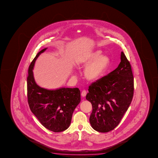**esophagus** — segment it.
Returning a JSON list of instances; mask_svg holds the SVG:
<instances>
[{
	"mask_svg": "<svg viewBox=\"0 0 158 158\" xmlns=\"http://www.w3.org/2000/svg\"><path fill=\"white\" fill-rule=\"evenodd\" d=\"M86 94H87V92L86 90H83L82 91V93H81V96L83 97H85L86 96Z\"/></svg>",
	"mask_w": 158,
	"mask_h": 158,
	"instance_id": "34e87169",
	"label": "esophagus"
}]
</instances>
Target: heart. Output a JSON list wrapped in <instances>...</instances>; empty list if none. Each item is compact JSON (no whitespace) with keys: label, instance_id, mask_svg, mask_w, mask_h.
<instances>
[{"label":"heart","instance_id":"obj_1","mask_svg":"<svg viewBox=\"0 0 158 158\" xmlns=\"http://www.w3.org/2000/svg\"><path fill=\"white\" fill-rule=\"evenodd\" d=\"M101 55V52L99 50L92 51L84 54L78 60V67H86L84 73L87 80L92 82L98 80L108 69L110 58L106 55Z\"/></svg>","mask_w":158,"mask_h":158}]
</instances>
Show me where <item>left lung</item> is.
<instances>
[{"instance_id":"left-lung-1","label":"left lung","mask_w":158,"mask_h":158,"mask_svg":"<svg viewBox=\"0 0 158 158\" xmlns=\"http://www.w3.org/2000/svg\"><path fill=\"white\" fill-rule=\"evenodd\" d=\"M120 60L117 69L89 86L86 95L93 108L90 124L101 133L111 131L118 126L133 99L134 77L131 65L123 52Z\"/></svg>"}]
</instances>
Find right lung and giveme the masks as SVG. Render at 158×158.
I'll list each match as a JSON object with an SVG mask.
<instances>
[{
	"instance_id": "1",
	"label": "right lung",
	"mask_w": 158,
	"mask_h": 158,
	"mask_svg": "<svg viewBox=\"0 0 158 158\" xmlns=\"http://www.w3.org/2000/svg\"><path fill=\"white\" fill-rule=\"evenodd\" d=\"M46 49L38 52L30 64L27 78V101L31 111L44 127L54 132H61L70 126L73 112L81 101V92L78 88L50 90L35 82L32 71L35 61Z\"/></svg>"
}]
</instances>
